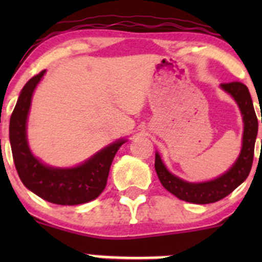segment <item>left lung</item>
Here are the masks:
<instances>
[{"mask_svg": "<svg viewBox=\"0 0 262 262\" xmlns=\"http://www.w3.org/2000/svg\"><path fill=\"white\" fill-rule=\"evenodd\" d=\"M221 89L233 97L241 112L244 120V134H242V148L236 162L224 173L209 181L189 182L171 173L161 160L160 153L156 152L155 168L161 184L167 191L179 199L194 204H209L223 199L231 194L236 187L247 179L252 167L253 150L257 137L258 123L253 109L252 99L247 86L241 82L222 83ZM262 123V118H261Z\"/></svg>", "mask_w": 262, "mask_h": 262, "instance_id": "8db88e82", "label": "left lung"}]
</instances>
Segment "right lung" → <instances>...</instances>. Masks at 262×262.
Returning <instances> with one entry per match:
<instances>
[{
	"mask_svg": "<svg viewBox=\"0 0 262 262\" xmlns=\"http://www.w3.org/2000/svg\"><path fill=\"white\" fill-rule=\"evenodd\" d=\"M46 71L26 82L10 119V143L18 178L26 189L53 204L78 205L96 199L106 186L110 166L126 139H118L73 167L46 165L28 143V116L31 99Z\"/></svg>",
	"mask_w": 262,
	"mask_h": 262,
	"instance_id": "add662e5",
	"label": "right lung"
}]
</instances>
